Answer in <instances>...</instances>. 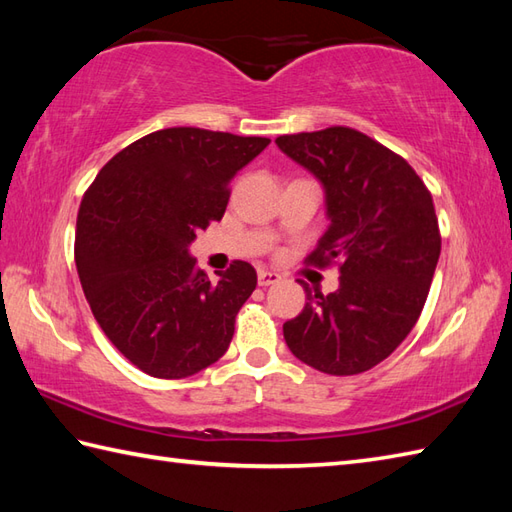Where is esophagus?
Wrapping results in <instances>:
<instances>
[{
    "instance_id": "34e87169",
    "label": "esophagus",
    "mask_w": 512,
    "mask_h": 512,
    "mask_svg": "<svg viewBox=\"0 0 512 512\" xmlns=\"http://www.w3.org/2000/svg\"><path fill=\"white\" fill-rule=\"evenodd\" d=\"M257 281L259 286H273V284H279L281 281V275L279 273H273V270H259L257 273Z\"/></svg>"
}]
</instances>
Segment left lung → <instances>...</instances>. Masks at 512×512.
<instances>
[{
	"label": "left lung",
	"mask_w": 512,
	"mask_h": 512,
	"mask_svg": "<svg viewBox=\"0 0 512 512\" xmlns=\"http://www.w3.org/2000/svg\"><path fill=\"white\" fill-rule=\"evenodd\" d=\"M277 147L321 182L330 226L308 255L339 262V288L306 290L284 323L299 361L332 376L361 374L407 339L440 257L436 206L405 158L350 127L279 136Z\"/></svg>",
	"instance_id": "obj_1"
}]
</instances>
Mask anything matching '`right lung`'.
Here are the masks:
<instances>
[{"label":"right lung","instance_id":"right-lung-1","mask_svg":"<svg viewBox=\"0 0 512 512\" xmlns=\"http://www.w3.org/2000/svg\"><path fill=\"white\" fill-rule=\"evenodd\" d=\"M268 138L169 127L107 162L76 217L74 262L94 319L129 363L187 378L222 358L257 286L233 262L213 281L195 266V233L222 220L228 184Z\"/></svg>","mask_w":512,"mask_h":512}]
</instances>
